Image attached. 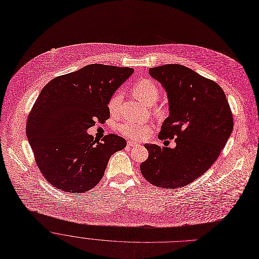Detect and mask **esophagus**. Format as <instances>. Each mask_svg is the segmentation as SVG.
<instances>
[{"label":"esophagus","mask_w":259,"mask_h":259,"mask_svg":"<svg viewBox=\"0 0 259 259\" xmlns=\"http://www.w3.org/2000/svg\"><path fill=\"white\" fill-rule=\"evenodd\" d=\"M134 146H138V143L134 142V141H128L127 142V147H134Z\"/></svg>","instance_id":"1"}]
</instances>
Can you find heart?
<instances>
[{"label": "heart", "instance_id": "b5f03b06", "mask_svg": "<svg viewBox=\"0 0 259 259\" xmlns=\"http://www.w3.org/2000/svg\"><path fill=\"white\" fill-rule=\"evenodd\" d=\"M132 92L135 97L144 103L145 105H151L157 100L159 96V88L156 82L149 78H143L138 80L133 87ZM121 103V94L116 92L108 101V111L114 115L118 112ZM119 132L127 138L134 140H140L146 137L152 130L151 125L146 122H138L133 120H126L119 124Z\"/></svg>", "mask_w": 259, "mask_h": 259}]
</instances>
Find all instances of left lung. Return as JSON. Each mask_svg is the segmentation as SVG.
I'll return each instance as SVG.
<instances>
[{"mask_svg": "<svg viewBox=\"0 0 259 259\" xmlns=\"http://www.w3.org/2000/svg\"><path fill=\"white\" fill-rule=\"evenodd\" d=\"M149 74L161 83L168 99L169 116L158 138H176L177 146L145 144L149 157L142 162L141 172L154 186L181 188L218 159L233 132V114L223 89L184 65L157 66Z\"/></svg>", "mask_w": 259, "mask_h": 259, "instance_id": "left-lung-1", "label": "left lung"}]
</instances>
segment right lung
Here are the masks:
<instances>
[{
	"label": "right lung",
	"instance_id": "1",
	"mask_svg": "<svg viewBox=\"0 0 259 259\" xmlns=\"http://www.w3.org/2000/svg\"><path fill=\"white\" fill-rule=\"evenodd\" d=\"M134 73L130 67L90 64L45 85L28 115L26 136L45 179L65 193H83L104 176L126 141L114 134L97 142L87 131L110 117L108 101Z\"/></svg>",
	"mask_w": 259,
	"mask_h": 259
}]
</instances>
